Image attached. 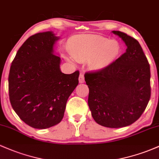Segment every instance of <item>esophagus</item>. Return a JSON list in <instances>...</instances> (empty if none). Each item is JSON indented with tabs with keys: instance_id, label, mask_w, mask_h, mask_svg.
<instances>
[{
	"instance_id": "1",
	"label": "esophagus",
	"mask_w": 159,
	"mask_h": 159,
	"mask_svg": "<svg viewBox=\"0 0 159 159\" xmlns=\"http://www.w3.org/2000/svg\"><path fill=\"white\" fill-rule=\"evenodd\" d=\"M78 80H79V82L80 83H84V75L83 73H81L79 75V78H78Z\"/></svg>"
}]
</instances>
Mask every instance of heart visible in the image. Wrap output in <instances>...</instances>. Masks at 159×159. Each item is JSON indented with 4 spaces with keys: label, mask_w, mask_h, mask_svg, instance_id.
<instances>
[{
    "label": "heart",
    "mask_w": 159,
    "mask_h": 159,
    "mask_svg": "<svg viewBox=\"0 0 159 159\" xmlns=\"http://www.w3.org/2000/svg\"><path fill=\"white\" fill-rule=\"evenodd\" d=\"M69 50L76 60L83 61L93 58L94 65L100 68L116 60L120 53V45L114 40L87 34L71 38Z\"/></svg>",
    "instance_id": "b5f03b06"
}]
</instances>
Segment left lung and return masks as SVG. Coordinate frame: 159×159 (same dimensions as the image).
Listing matches in <instances>:
<instances>
[{"label": "left lung", "mask_w": 159, "mask_h": 159, "mask_svg": "<svg viewBox=\"0 0 159 159\" xmlns=\"http://www.w3.org/2000/svg\"><path fill=\"white\" fill-rule=\"evenodd\" d=\"M127 50L114 62L88 71V106L99 125L111 128L128 126L142 116L151 97L150 66L138 41L120 31Z\"/></svg>", "instance_id": "1"}]
</instances>
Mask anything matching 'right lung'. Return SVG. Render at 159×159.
Segmentation results:
<instances>
[{"instance_id": "1", "label": "right lung", "mask_w": 159, "mask_h": 159, "mask_svg": "<svg viewBox=\"0 0 159 159\" xmlns=\"http://www.w3.org/2000/svg\"><path fill=\"white\" fill-rule=\"evenodd\" d=\"M58 37L52 31L28 38L17 51L9 73V97L13 110L37 129L62 121L68 98L78 84L79 71H60V57L53 54Z\"/></svg>"}]
</instances>
